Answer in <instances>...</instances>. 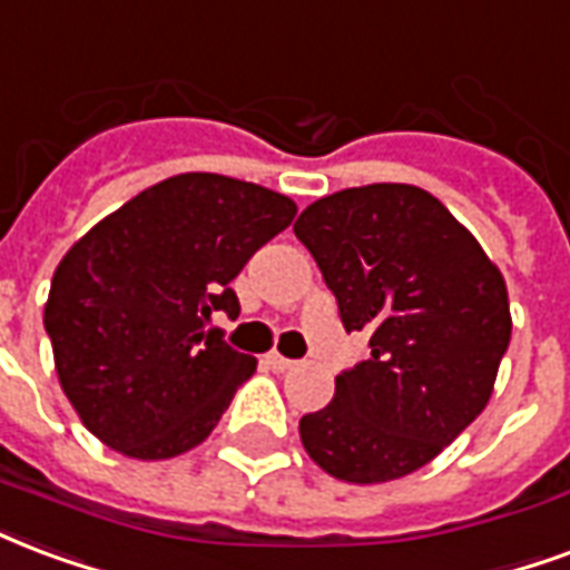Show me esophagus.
<instances>
[{
    "label": "esophagus",
    "mask_w": 570,
    "mask_h": 570,
    "mask_svg": "<svg viewBox=\"0 0 570 570\" xmlns=\"http://www.w3.org/2000/svg\"><path fill=\"white\" fill-rule=\"evenodd\" d=\"M265 365L274 371H289L293 365H296V362L286 360V356H281V353H268V356H265Z\"/></svg>",
    "instance_id": "esophagus-1"
}]
</instances>
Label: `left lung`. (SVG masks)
Returning a JSON list of instances; mask_svg holds the SVG:
<instances>
[{
    "mask_svg": "<svg viewBox=\"0 0 570 570\" xmlns=\"http://www.w3.org/2000/svg\"><path fill=\"white\" fill-rule=\"evenodd\" d=\"M347 332L371 356L335 377V399L298 420L307 456L344 483L407 478L487 407L510 344L508 284L478 238L411 184H368L302 210Z\"/></svg>",
    "mask_w": 570,
    "mask_h": 570,
    "instance_id": "obj_1",
    "label": "left lung"
}]
</instances>
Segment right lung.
Here are the masks:
<instances>
[{
    "instance_id": "right-lung-1",
    "label": "right lung",
    "mask_w": 570,
    "mask_h": 570,
    "mask_svg": "<svg viewBox=\"0 0 570 570\" xmlns=\"http://www.w3.org/2000/svg\"><path fill=\"white\" fill-rule=\"evenodd\" d=\"M296 210L259 184L187 171L71 244L45 328L66 399L105 446L156 462L214 432L256 360L205 326L214 311L238 317L229 284Z\"/></svg>"
}]
</instances>
